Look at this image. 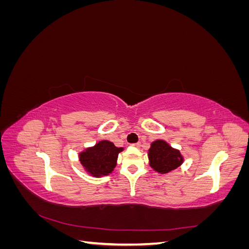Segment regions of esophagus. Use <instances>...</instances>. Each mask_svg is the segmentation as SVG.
Listing matches in <instances>:
<instances>
[{
    "label": "esophagus",
    "instance_id": "obj_1",
    "mask_svg": "<svg viewBox=\"0 0 249 249\" xmlns=\"http://www.w3.org/2000/svg\"><path fill=\"white\" fill-rule=\"evenodd\" d=\"M133 147H136V148H138V147H140V143L139 142H137V143H133V144H131Z\"/></svg>",
    "mask_w": 249,
    "mask_h": 249
}]
</instances>
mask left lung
<instances>
[{"label":"left lung","instance_id":"1","mask_svg":"<svg viewBox=\"0 0 249 249\" xmlns=\"http://www.w3.org/2000/svg\"><path fill=\"white\" fill-rule=\"evenodd\" d=\"M148 159L150 166L160 173L170 172L183 163V157L179 150L172 148L163 140L152 143L148 150Z\"/></svg>","mask_w":249,"mask_h":249}]
</instances>
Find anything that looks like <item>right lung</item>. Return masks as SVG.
Returning a JSON list of instances; mask_svg holds the SVG:
<instances>
[{"instance_id":"1","label":"right lung","mask_w":249,"mask_h":249,"mask_svg":"<svg viewBox=\"0 0 249 249\" xmlns=\"http://www.w3.org/2000/svg\"><path fill=\"white\" fill-rule=\"evenodd\" d=\"M123 147H116L108 140L100 141L80 154V162L94 177L108 176L116 166L118 154Z\"/></svg>"}]
</instances>
